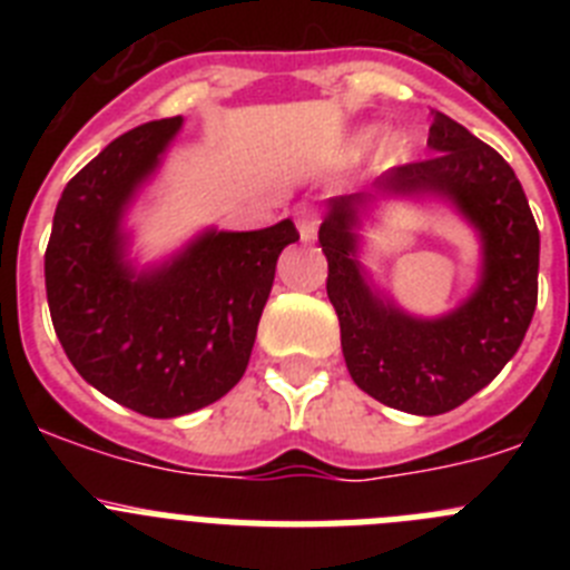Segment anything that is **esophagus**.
<instances>
[{
    "label": "esophagus",
    "instance_id": "obj_1",
    "mask_svg": "<svg viewBox=\"0 0 570 570\" xmlns=\"http://www.w3.org/2000/svg\"><path fill=\"white\" fill-rule=\"evenodd\" d=\"M296 228H299V239L302 242H314L316 239V230H320V219H316V216L311 214V210H302Z\"/></svg>",
    "mask_w": 570,
    "mask_h": 570
}]
</instances>
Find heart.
Instances as JSON below:
<instances>
[{
    "instance_id": "obj_1",
    "label": "heart",
    "mask_w": 570,
    "mask_h": 570,
    "mask_svg": "<svg viewBox=\"0 0 570 570\" xmlns=\"http://www.w3.org/2000/svg\"><path fill=\"white\" fill-rule=\"evenodd\" d=\"M367 142H371V130H362V134H356L354 142H351V154H360V150H365Z\"/></svg>"
}]
</instances>
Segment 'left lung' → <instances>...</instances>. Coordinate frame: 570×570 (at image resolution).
Here are the masks:
<instances>
[{
	"instance_id": "1",
	"label": "left lung",
	"mask_w": 570,
	"mask_h": 570,
	"mask_svg": "<svg viewBox=\"0 0 570 570\" xmlns=\"http://www.w3.org/2000/svg\"><path fill=\"white\" fill-rule=\"evenodd\" d=\"M431 116L434 156L391 168L365 194L331 199L320 225L347 374L382 405L416 416L454 411L500 374L525 340L540 274V230L511 165L451 116ZM380 198H440L478 230L481 279L454 312L407 315L366 276L358 214Z\"/></svg>"
}]
</instances>
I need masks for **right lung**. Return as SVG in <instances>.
I'll return each instance as SVG.
<instances>
[{
    "label": "right lung",
    "instance_id": "add662e5",
    "mask_svg": "<svg viewBox=\"0 0 570 570\" xmlns=\"http://www.w3.org/2000/svg\"><path fill=\"white\" fill-rule=\"evenodd\" d=\"M183 116L139 125L62 190L45 250L50 320L85 382L154 420L194 414L248 367L282 248V219L262 230L208 228L168 259L136 268L125 214L154 179Z\"/></svg>",
    "mask_w": 570,
    "mask_h": 570
}]
</instances>
